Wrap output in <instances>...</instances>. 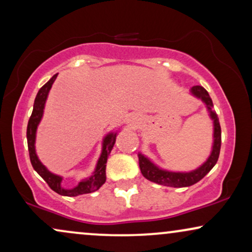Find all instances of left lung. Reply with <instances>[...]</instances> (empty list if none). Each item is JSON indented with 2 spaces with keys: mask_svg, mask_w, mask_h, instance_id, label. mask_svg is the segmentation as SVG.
Here are the masks:
<instances>
[{
  "mask_svg": "<svg viewBox=\"0 0 252 252\" xmlns=\"http://www.w3.org/2000/svg\"><path fill=\"white\" fill-rule=\"evenodd\" d=\"M192 93L199 98H201L207 104V108L211 111V117L214 121V145H213L212 155L207 159V161L203 165H201L197 170L189 172V173H180V172H168L158 168L156 165H154L148 158L139 154L138 160H139V167H141L142 174L146 179L152 181V183L164 185V186L170 187H187L192 186V185L196 184L200 181L203 177L215 166L218 163V159L220 156V150H221V126H220L219 117L216 115L215 111H213V101L211 96H209L208 92L206 91L202 86H194L192 87Z\"/></svg>",
  "mask_w": 252,
  "mask_h": 252,
  "instance_id": "left-lung-1",
  "label": "left lung"
}]
</instances>
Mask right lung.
<instances>
[{"mask_svg":"<svg viewBox=\"0 0 252 252\" xmlns=\"http://www.w3.org/2000/svg\"><path fill=\"white\" fill-rule=\"evenodd\" d=\"M58 73L52 76L45 85L38 91L37 96L34 98L33 103V110L31 114L30 120L28 122V128H27V138H28V149H29V156H30V161L32 164V167L34 171L37 172L39 176L46 181V184L49 185L50 189L55 190L56 193L60 194V195L65 196H76L80 195V194H87L95 192L100 189L101 186L106 181V164L107 159L109 157V154L113 149L114 144L116 141V133H109L106 136L103 141V148H102V154L98 159L96 168H95L94 174L92 177L87 178V179L82 180L75 189H65L62 187V180L63 178L56 174L51 173L46 170V167L40 163L39 159H38L36 155V150H34V139H36V130L38 126V123L40 122L41 116H43V110L44 106H45V101L49 94V91L52 87V84L55 82Z\"/></svg>","mask_w":252,"mask_h":252,"instance_id":"1","label":"right lung"}]
</instances>
